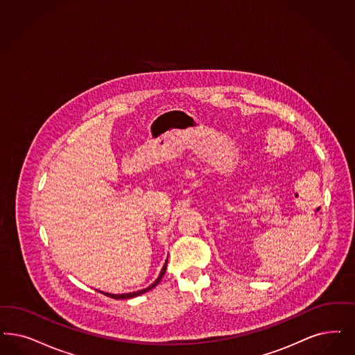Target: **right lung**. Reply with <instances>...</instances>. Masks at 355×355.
<instances>
[{"instance_id":"right-lung-1","label":"right lung","mask_w":355,"mask_h":355,"mask_svg":"<svg viewBox=\"0 0 355 355\" xmlns=\"http://www.w3.org/2000/svg\"><path fill=\"white\" fill-rule=\"evenodd\" d=\"M166 263H168V259H166V262H165L164 268H162L161 272H159V278H157L156 281L153 282V283H152L149 287H147V288L140 290V291H136V293H119V295H115V293H105V295H106V296H110L112 299H130V297H135V296H139V295H141V293H147L149 290H152L153 287H156V286L159 284V281L162 279V277H164V274H165V270H166Z\"/></svg>"}]
</instances>
